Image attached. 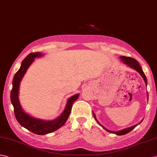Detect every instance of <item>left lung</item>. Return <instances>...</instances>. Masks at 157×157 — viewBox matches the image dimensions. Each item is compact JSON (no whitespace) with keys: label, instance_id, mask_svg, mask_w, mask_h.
Listing matches in <instances>:
<instances>
[{"label":"left lung","instance_id":"8db88e82","mask_svg":"<svg viewBox=\"0 0 157 157\" xmlns=\"http://www.w3.org/2000/svg\"><path fill=\"white\" fill-rule=\"evenodd\" d=\"M120 59H121L122 61L124 62V63L127 65H128V66H129L130 67L134 69V70H135L136 71H137L138 73H139L140 75L143 78L144 81L145 82L146 86H147V78H146V75L144 74V72L143 71V69H142L141 66L139 65V63H138V62L135 59H134V58H132V57H126V56H120ZM147 98L148 99V93H147ZM93 115H94V118H95V120H96V122H98V124H100L101 127H102L104 129H105V130L108 131V132L116 134H117V135H124V134H126L127 133L130 132L131 130H132L137 125L139 124H140L141 122L143 121V120H142V121L139 124H135V125H134L132 126H130V127H129V128H127L123 129V130H119V131H116V132H115V131H112V130H108V129H106L104 126H103L102 125H101V124L98 121V120H97V118L96 117V115H95V114H94V112H93Z\"/></svg>","mask_w":157,"mask_h":157}]
</instances>
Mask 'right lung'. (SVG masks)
<instances>
[{"instance_id": "right-lung-1", "label": "right lung", "mask_w": 157, "mask_h": 157, "mask_svg": "<svg viewBox=\"0 0 157 157\" xmlns=\"http://www.w3.org/2000/svg\"><path fill=\"white\" fill-rule=\"evenodd\" d=\"M41 53H31L22 61L21 67L14 75L13 79V88L10 92V101L14 107V112L16 119L20 124L34 134L44 135L53 132L63 126L66 122L70 114L72 104L78 99L79 94H75L69 98L63 112L61 116L53 120H44L33 117L25 113L22 109L19 100V90L20 83L26 74L28 68L34 61L35 58L41 57Z\"/></svg>"}]
</instances>
